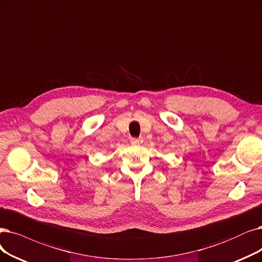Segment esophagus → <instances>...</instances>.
Masks as SVG:
<instances>
[{"mask_svg": "<svg viewBox=\"0 0 262 262\" xmlns=\"http://www.w3.org/2000/svg\"><path fill=\"white\" fill-rule=\"evenodd\" d=\"M130 143H131L132 145H134V146H138V145H141V144L143 143V139H142V138H139V139L132 138V139L130 140Z\"/></svg>", "mask_w": 262, "mask_h": 262, "instance_id": "esophagus-1", "label": "esophagus"}]
</instances>
